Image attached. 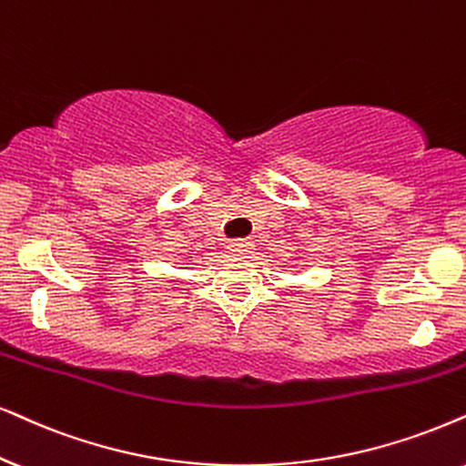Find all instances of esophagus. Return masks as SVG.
Segmentation results:
<instances>
[{
    "instance_id": "obj_1",
    "label": "esophagus",
    "mask_w": 466,
    "mask_h": 466,
    "mask_svg": "<svg viewBox=\"0 0 466 466\" xmlns=\"http://www.w3.org/2000/svg\"><path fill=\"white\" fill-rule=\"evenodd\" d=\"M229 247H232V251L247 253V251H251L256 245H253L251 238H234L232 243H229Z\"/></svg>"
}]
</instances>
